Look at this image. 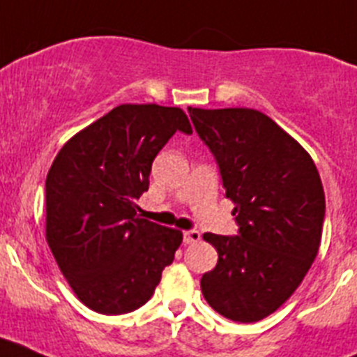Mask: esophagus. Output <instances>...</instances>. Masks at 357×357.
I'll return each instance as SVG.
<instances>
[{"label": "esophagus", "instance_id": "obj_1", "mask_svg": "<svg viewBox=\"0 0 357 357\" xmlns=\"http://www.w3.org/2000/svg\"><path fill=\"white\" fill-rule=\"evenodd\" d=\"M200 241V232L198 230H185L184 232V243L185 245H193V243Z\"/></svg>", "mask_w": 357, "mask_h": 357}]
</instances>
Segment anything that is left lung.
Masks as SVG:
<instances>
[{
	"label": "left lung",
	"instance_id": "obj_1",
	"mask_svg": "<svg viewBox=\"0 0 357 357\" xmlns=\"http://www.w3.org/2000/svg\"><path fill=\"white\" fill-rule=\"evenodd\" d=\"M188 110L239 225L238 236L204 234L218 264L202 277V293L229 320H263L301 286L318 254L326 216L320 175L307 151L259 110Z\"/></svg>",
	"mask_w": 357,
	"mask_h": 357
}]
</instances>
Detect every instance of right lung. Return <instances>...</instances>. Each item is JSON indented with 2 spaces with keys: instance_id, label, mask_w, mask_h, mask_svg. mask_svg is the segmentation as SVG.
I'll return each instance as SVG.
<instances>
[{
  "instance_id": "obj_1",
  "label": "right lung",
  "mask_w": 357,
  "mask_h": 357,
  "mask_svg": "<svg viewBox=\"0 0 357 357\" xmlns=\"http://www.w3.org/2000/svg\"><path fill=\"white\" fill-rule=\"evenodd\" d=\"M176 130L178 107L125 103L73 135L46 176V241L78 301L96 313H130L150 301L182 232L137 214L151 162Z\"/></svg>"
}]
</instances>
